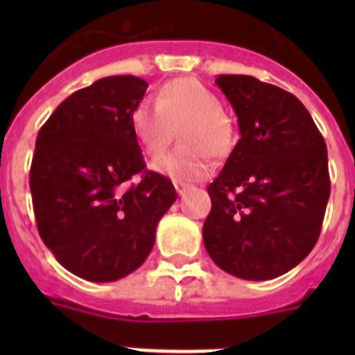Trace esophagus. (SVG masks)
<instances>
[{"label":"esophagus","mask_w":355,"mask_h":355,"mask_svg":"<svg viewBox=\"0 0 355 355\" xmlns=\"http://www.w3.org/2000/svg\"><path fill=\"white\" fill-rule=\"evenodd\" d=\"M174 187H175V192L180 193V196H183V193L187 192L188 188H190V184L183 183V181H175V183H174Z\"/></svg>","instance_id":"esophagus-1"}]
</instances>
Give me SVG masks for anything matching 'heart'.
<instances>
[{"label":"heart","instance_id":"1","mask_svg":"<svg viewBox=\"0 0 355 355\" xmlns=\"http://www.w3.org/2000/svg\"><path fill=\"white\" fill-rule=\"evenodd\" d=\"M184 149L163 155L150 163V168L172 181L202 180L211 171L208 153L227 155L233 147L234 131L222 112L220 99L192 78H180L162 85L155 106L139 105L131 114V131L147 156H158L172 137Z\"/></svg>","mask_w":355,"mask_h":355}]
</instances>
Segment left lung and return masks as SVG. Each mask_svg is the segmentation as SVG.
<instances>
[{
  "label": "left lung",
  "instance_id": "left-lung-1",
  "mask_svg": "<svg viewBox=\"0 0 355 355\" xmlns=\"http://www.w3.org/2000/svg\"><path fill=\"white\" fill-rule=\"evenodd\" d=\"M215 83L236 114L240 140L208 187L205 247L234 277H279L311 252L322 231L327 146L293 94L245 74H220Z\"/></svg>",
  "mask_w": 355,
  "mask_h": 355
}]
</instances>
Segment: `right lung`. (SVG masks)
<instances>
[{
	"label": "right lung",
	"instance_id": "obj_1",
	"mask_svg": "<svg viewBox=\"0 0 355 355\" xmlns=\"http://www.w3.org/2000/svg\"><path fill=\"white\" fill-rule=\"evenodd\" d=\"M147 87L137 76L94 81L60 103L37 135L30 171L37 229L56 261L92 283L137 270L178 199L168 178L146 171L131 131ZM135 173L143 180L128 189Z\"/></svg>",
	"mask_w": 355,
	"mask_h": 355
}]
</instances>
